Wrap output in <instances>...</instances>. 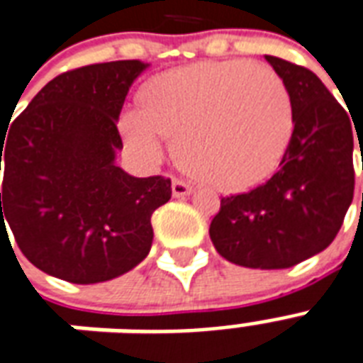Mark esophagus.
I'll return each instance as SVG.
<instances>
[{
  "label": "esophagus",
  "instance_id": "1",
  "mask_svg": "<svg viewBox=\"0 0 363 363\" xmlns=\"http://www.w3.org/2000/svg\"><path fill=\"white\" fill-rule=\"evenodd\" d=\"M191 193V185L182 182V179L174 178L172 179V195L174 196H185Z\"/></svg>",
  "mask_w": 363,
  "mask_h": 363
}]
</instances>
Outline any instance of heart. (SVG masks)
Instances as JSON below:
<instances>
[{
	"label": "heart",
	"mask_w": 363,
	"mask_h": 363,
	"mask_svg": "<svg viewBox=\"0 0 363 363\" xmlns=\"http://www.w3.org/2000/svg\"><path fill=\"white\" fill-rule=\"evenodd\" d=\"M142 109H126L119 128L147 159L174 138L179 167L227 193L271 176L288 147L294 109L271 67L248 60H208L161 74L140 92Z\"/></svg>",
	"instance_id": "obj_1"
}]
</instances>
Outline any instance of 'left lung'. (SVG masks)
Returning <instances> with one entry per match:
<instances>
[{
	"label": "left lung",
	"mask_w": 363,
	"mask_h": 363,
	"mask_svg": "<svg viewBox=\"0 0 363 363\" xmlns=\"http://www.w3.org/2000/svg\"><path fill=\"white\" fill-rule=\"evenodd\" d=\"M265 58L288 89L294 132L265 184L221 199L210 238L235 265L288 269L328 248L341 229L354 196L352 123L311 69Z\"/></svg>",
	"instance_id": "left-lung-1"
}]
</instances>
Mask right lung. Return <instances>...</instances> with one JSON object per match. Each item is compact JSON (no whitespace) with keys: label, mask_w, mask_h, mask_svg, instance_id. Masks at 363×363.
Listing matches in <instances>:
<instances>
[{"label":"right lung","mask_w":363,"mask_h":363,"mask_svg":"<svg viewBox=\"0 0 363 363\" xmlns=\"http://www.w3.org/2000/svg\"><path fill=\"white\" fill-rule=\"evenodd\" d=\"M145 67L117 60L58 75L0 140V231L9 237L7 221L26 259L50 277L106 282L150 254L151 213L170 201V179L115 164L119 113Z\"/></svg>","instance_id":"right-lung-1"}]
</instances>
